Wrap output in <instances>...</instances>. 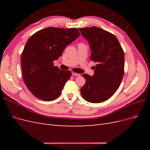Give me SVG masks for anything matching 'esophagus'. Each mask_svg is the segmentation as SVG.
<instances>
[{
  "instance_id": "34e87169",
  "label": "esophagus",
  "mask_w": 150,
  "mask_h": 150,
  "mask_svg": "<svg viewBox=\"0 0 150 150\" xmlns=\"http://www.w3.org/2000/svg\"><path fill=\"white\" fill-rule=\"evenodd\" d=\"M72 75L74 76H80L79 74L76 73V72H72Z\"/></svg>"
}]
</instances>
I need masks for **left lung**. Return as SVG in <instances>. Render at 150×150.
Wrapping results in <instances>:
<instances>
[{"mask_svg":"<svg viewBox=\"0 0 150 150\" xmlns=\"http://www.w3.org/2000/svg\"><path fill=\"white\" fill-rule=\"evenodd\" d=\"M91 50L90 59L97 64L93 76L84 74L82 97L89 103L106 101L119 88L124 75L125 54L115 35L97 27L79 28Z\"/></svg>","mask_w":150,"mask_h":150,"instance_id":"1","label":"left lung"}]
</instances>
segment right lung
<instances>
[{
	"instance_id": "obj_1",
	"label": "right lung",
	"mask_w": 150,
	"mask_h": 150,
	"mask_svg": "<svg viewBox=\"0 0 150 150\" xmlns=\"http://www.w3.org/2000/svg\"><path fill=\"white\" fill-rule=\"evenodd\" d=\"M79 35L76 28L49 27L29 38L21 55L22 76L27 88L36 98L50 101L59 96L72 73L54 66L53 61Z\"/></svg>"
}]
</instances>
